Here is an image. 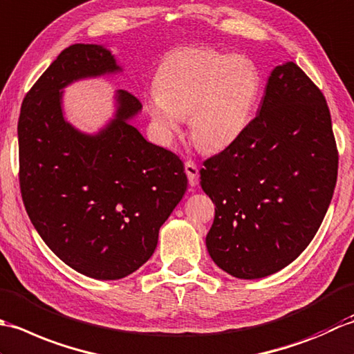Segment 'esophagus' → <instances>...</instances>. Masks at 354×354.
Here are the masks:
<instances>
[{
  "mask_svg": "<svg viewBox=\"0 0 354 354\" xmlns=\"http://www.w3.org/2000/svg\"><path fill=\"white\" fill-rule=\"evenodd\" d=\"M185 172L187 176V180H189V185L197 186L198 185V168H197V165L194 163L192 160H187L185 163Z\"/></svg>",
  "mask_w": 354,
  "mask_h": 354,
  "instance_id": "esophagus-1",
  "label": "esophagus"
}]
</instances>
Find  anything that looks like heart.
I'll return each mask as SVG.
<instances>
[{
	"label": "heart",
	"mask_w": 354,
	"mask_h": 354,
	"mask_svg": "<svg viewBox=\"0 0 354 354\" xmlns=\"http://www.w3.org/2000/svg\"><path fill=\"white\" fill-rule=\"evenodd\" d=\"M147 100L162 145H171L187 118L191 140L206 153L232 147L248 131L263 95V76L246 56L185 47L163 57Z\"/></svg>",
	"instance_id": "heart-1"
}]
</instances>
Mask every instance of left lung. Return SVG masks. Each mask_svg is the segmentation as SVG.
I'll return each instance as SVG.
<instances>
[{
	"label": "left lung",
	"instance_id": "left-lung-1",
	"mask_svg": "<svg viewBox=\"0 0 354 354\" xmlns=\"http://www.w3.org/2000/svg\"><path fill=\"white\" fill-rule=\"evenodd\" d=\"M200 178L215 205L206 248L221 270L258 279L302 254L333 197L337 149L326 97L297 64L272 70L248 131Z\"/></svg>",
	"mask_w": 354,
	"mask_h": 354
}]
</instances>
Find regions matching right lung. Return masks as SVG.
<instances>
[{"instance_id": "obj_1", "label": "right lung", "mask_w": 354, "mask_h": 354, "mask_svg": "<svg viewBox=\"0 0 354 354\" xmlns=\"http://www.w3.org/2000/svg\"><path fill=\"white\" fill-rule=\"evenodd\" d=\"M120 71L106 47L70 46L27 93L18 120L19 185L30 221L57 258L104 281L148 261L187 186L182 160L131 124L142 111L131 93L116 91V113L95 134L64 118L66 86Z\"/></svg>"}]
</instances>
